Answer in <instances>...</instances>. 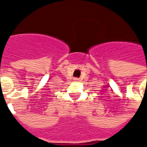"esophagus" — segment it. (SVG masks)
<instances>
[{"label":"esophagus","instance_id":"1","mask_svg":"<svg viewBox=\"0 0 147 147\" xmlns=\"http://www.w3.org/2000/svg\"><path fill=\"white\" fill-rule=\"evenodd\" d=\"M74 79H75V80H76V81H78V78H74Z\"/></svg>","mask_w":147,"mask_h":147}]
</instances>
